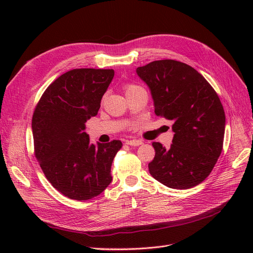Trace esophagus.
<instances>
[{
	"label": "esophagus",
	"instance_id": "34e87169",
	"mask_svg": "<svg viewBox=\"0 0 253 253\" xmlns=\"http://www.w3.org/2000/svg\"><path fill=\"white\" fill-rule=\"evenodd\" d=\"M126 143L127 145H132V147H138V145L142 144V141L133 139V140H126Z\"/></svg>",
	"mask_w": 253,
	"mask_h": 253
}]
</instances>
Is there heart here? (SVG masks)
Here are the masks:
<instances>
[{
  "label": "heart",
  "mask_w": 253,
  "mask_h": 253,
  "mask_svg": "<svg viewBox=\"0 0 253 253\" xmlns=\"http://www.w3.org/2000/svg\"><path fill=\"white\" fill-rule=\"evenodd\" d=\"M134 87H136V85H133V84H128V85H126V91H127V90H129V89H132V88H134Z\"/></svg>",
  "instance_id": "b5f03b06"
}]
</instances>
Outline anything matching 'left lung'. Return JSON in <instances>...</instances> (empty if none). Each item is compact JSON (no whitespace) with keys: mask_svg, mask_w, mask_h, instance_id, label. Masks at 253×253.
I'll return each mask as SVG.
<instances>
[{"mask_svg":"<svg viewBox=\"0 0 253 253\" xmlns=\"http://www.w3.org/2000/svg\"><path fill=\"white\" fill-rule=\"evenodd\" d=\"M137 75L148 84L155 114L173 121L169 149L153 142L150 174L172 189H189L208 177L223 150L226 117L216 91L190 65L157 60Z\"/></svg>","mask_w":253,"mask_h":253,"instance_id":"left-lung-1","label":"left lung"}]
</instances>
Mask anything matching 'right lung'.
I'll return each mask as SVG.
<instances>
[{
	"mask_svg": "<svg viewBox=\"0 0 253 253\" xmlns=\"http://www.w3.org/2000/svg\"><path fill=\"white\" fill-rule=\"evenodd\" d=\"M113 70L75 68L45 89L33 115L35 156L45 177L75 201L98 196L111 181L120 140L89 143L85 122L97 115Z\"/></svg>",
	"mask_w": 253,
	"mask_h": 253,
	"instance_id": "1",
	"label": "right lung"
}]
</instances>
